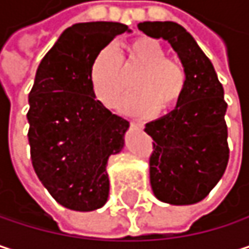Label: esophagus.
I'll use <instances>...</instances> for the list:
<instances>
[{"label": "esophagus", "mask_w": 249, "mask_h": 249, "mask_svg": "<svg viewBox=\"0 0 249 249\" xmlns=\"http://www.w3.org/2000/svg\"><path fill=\"white\" fill-rule=\"evenodd\" d=\"M131 126H134V128H142L144 124L141 121H131Z\"/></svg>", "instance_id": "esophagus-1"}]
</instances>
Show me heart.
Instances as JSON below:
<instances>
[{
  "mask_svg": "<svg viewBox=\"0 0 249 249\" xmlns=\"http://www.w3.org/2000/svg\"><path fill=\"white\" fill-rule=\"evenodd\" d=\"M132 82L134 93L120 102V109L134 115H150L156 109L167 112L181 99L187 73L167 53L161 43L151 37H138L128 43L123 59L112 47L102 49L89 71L95 98L105 107H112L128 88L125 73L138 72Z\"/></svg>",
  "mask_w": 249,
  "mask_h": 249,
  "instance_id": "1",
  "label": "heart"
}]
</instances>
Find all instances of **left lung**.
<instances>
[{"mask_svg":"<svg viewBox=\"0 0 249 249\" xmlns=\"http://www.w3.org/2000/svg\"><path fill=\"white\" fill-rule=\"evenodd\" d=\"M137 27L153 38L169 41L187 73L184 93L176 108L144 128L154 140L151 189L164 203L193 205L209 195L228 164L224 88L212 62L181 25L144 21Z\"/></svg>","mask_w":249,"mask_h":249,"instance_id":"1","label":"left lung"}]
</instances>
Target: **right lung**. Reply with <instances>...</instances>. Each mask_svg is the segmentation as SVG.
Segmentation results:
<instances>
[{"label": "right lung", "mask_w": 249, "mask_h": 249, "mask_svg": "<svg viewBox=\"0 0 249 249\" xmlns=\"http://www.w3.org/2000/svg\"><path fill=\"white\" fill-rule=\"evenodd\" d=\"M121 23H77L41 59L28 95V142L34 172L62 206L90 212L109 195L108 159L121 153L129 123L93 95L89 71Z\"/></svg>", "instance_id": "right-lung-1"}]
</instances>
